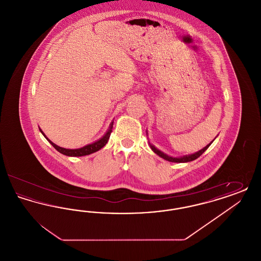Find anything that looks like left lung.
Returning a JSON list of instances; mask_svg holds the SVG:
<instances>
[{
	"instance_id": "left-lung-1",
	"label": "left lung",
	"mask_w": 261,
	"mask_h": 261,
	"mask_svg": "<svg viewBox=\"0 0 261 261\" xmlns=\"http://www.w3.org/2000/svg\"><path fill=\"white\" fill-rule=\"evenodd\" d=\"M147 135H148V131H147ZM213 141H214V140H213ZM213 141H212V142H213ZM212 142L210 143L207 146H205L203 149H200V150L197 151V152H195V153L188 154V155H183V156H179V158H173V156H170V155H168V154L164 153V152L162 151V150L156 149V148H155L152 144H150V143H149V147H150V149H151V150H152L154 153H156L159 156H161V158L163 159V160H165V161H167V162L182 163V162H193V161L197 160V159L199 158V156H200V155H201V154H202L206 149H208V147H210L211 144H212Z\"/></svg>"
}]
</instances>
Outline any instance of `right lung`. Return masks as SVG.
Segmentation results:
<instances>
[{
    "instance_id": "obj_1",
    "label": "right lung",
    "mask_w": 261,
    "mask_h": 261,
    "mask_svg": "<svg viewBox=\"0 0 261 261\" xmlns=\"http://www.w3.org/2000/svg\"><path fill=\"white\" fill-rule=\"evenodd\" d=\"M112 126H113V122H112L111 125H110V127H109L108 131L106 132V134L101 137V138H99V140H97V141H95V142H93V143H91V144H88V145L82 147V148L74 149H64V148L57 146L56 144H54V143L50 141V139L47 138V136L44 134V132H43L40 128H39V129H40L41 133L44 135V137L49 141V143H50V145H51L55 149H57L58 151H60L61 153H62V154L67 155V156H83V155H88V154H91V153H93V152H96V151H98L99 149L103 148V147L106 146V144L108 143V141H109V139H110V136H111V134H112Z\"/></svg>"
}]
</instances>
